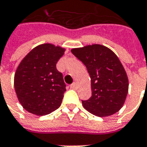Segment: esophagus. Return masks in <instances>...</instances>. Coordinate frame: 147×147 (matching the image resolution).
<instances>
[{"instance_id":"esophagus-1","label":"esophagus","mask_w":147,"mask_h":147,"mask_svg":"<svg viewBox=\"0 0 147 147\" xmlns=\"http://www.w3.org/2000/svg\"><path fill=\"white\" fill-rule=\"evenodd\" d=\"M70 88H77V84H76V83H73L72 84H70Z\"/></svg>"}]
</instances>
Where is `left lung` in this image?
<instances>
[{
    "instance_id": "left-lung-1",
    "label": "left lung",
    "mask_w": 147,
    "mask_h": 147,
    "mask_svg": "<svg viewBox=\"0 0 147 147\" xmlns=\"http://www.w3.org/2000/svg\"><path fill=\"white\" fill-rule=\"evenodd\" d=\"M71 52L86 66L91 78L92 96L82 100L89 113L107 117L117 113L125 103L128 80L115 53L100 45L73 49Z\"/></svg>"
}]
</instances>
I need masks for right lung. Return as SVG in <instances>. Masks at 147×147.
Segmentation results:
<instances>
[{"label": "right lung", "mask_w": 147, "mask_h": 147, "mask_svg": "<svg viewBox=\"0 0 147 147\" xmlns=\"http://www.w3.org/2000/svg\"><path fill=\"white\" fill-rule=\"evenodd\" d=\"M64 51L59 46L43 44L31 50L18 66L15 89L19 102L30 113L43 116L60 107L66 84L56 63Z\"/></svg>", "instance_id": "1"}]
</instances>
